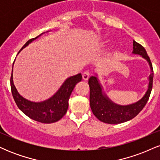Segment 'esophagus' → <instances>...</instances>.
Returning <instances> with one entry per match:
<instances>
[{
  "label": "esophagus",
  "mask_w": 160,
  "mask_h": 160,
  "mask_svg": "<svg viewBox=\"0 0 160 160\" xmlns=\"http://www.w3.org/2000/svg\"><path fill=\"white\" fill-rule=\"evenodd\" d=\"M89 75H90V73H89V71H85L83 73H82V79L84 80H88V79L89 78Z\"/></svg>",
  "instance_id": "1"
}]
</instances>
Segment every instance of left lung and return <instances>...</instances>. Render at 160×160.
I'll list each match as a JSON object with an SVG mask.
<instances>
[{
  "instance_id": "1",
  "label": "left lung",
  "mask_w": 160,
  "mask_h": 160,
  "mask_svg": "<svg viewBox=\"0 0 160 160\" xmlns=\"http://www.w3.org/2000/svg\"><path fill=\"white\" fill-rule=\"evenodd\" d=\"M132 53L139 55L146 59L150 68V74L148 78L149 83L148 90L145 92L144 96L138 102L127 105H120L116 104L108 98L104 92L103 87L99 82L97 74L95 73L94 76L90 77L89 79V85L90 89V108L93 114L102 122L108 124H118L132 120L140 113L149 99L153 86V70L151 62L145 49L135 40H133Z\"/></svg>"
}]
</instances>
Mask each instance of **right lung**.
Returning <instances> with one entry per match:
<instances>
[{
    "instance_id": "right-lung-1",
    "label": "right lung",
    "mask_w": 160,
    "mask_h": 160,
    "mask_svg": "<svg viewBox=\"0 0 160 160\" xmlns=\"http://www.w3.org/2000/svg\"><path fill=\"white\" fill-rule=\"evenodd\" d=\"M43 34L44 33H42L35 38L28 40L21 50ZM81 74L70 77L66 79L61 87L52 97L43 102H34L25 98L18 92L13 83L12 69L10 78L11 92L16 105L29 118L42 123H52L58 121L65 116L68 108V100L71 92L74 90L76 84L81 81Z\"/></svg>"
}]
</instances>
